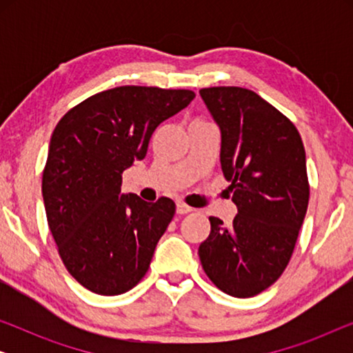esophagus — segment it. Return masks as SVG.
I'll return each mask as SVG.
<instances>
[{"label":"esophagus","mask_w":353,"mask_h":353,"mask_svg":"<svg viewBox=\"0 0 353 353\" xmlns=\"http://www.w3.org/2000/svg\"><path fill=\"white\" fill-rule=\"evenodd\" d=\"M194 209H192V207H190V205H186L185 202H178L176 204V214H180V215H185V214H190V212H192Z\"/></svg>","instance_id":"esophagus-1"}]
</instances>
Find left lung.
<instances>
[{
    "instance_id": "8db88e82",
    "label": "left lung",
    "mask_w": 353,
    "mask_h": 353,
    "mask_svg": "<svg viewBox=\"0 0 353 353\" xmlns=\"http://www.w3.org/2000/svg\"><path fill=\"white\" fill-rule=\"evenodd\" d=\"M199 93L220 127L221 170L238 207L233 225L210 216L199 259L220 291L252 297L281 276L294 252L310 196L305 149L296 125L254 91Z\"/></svg>"
}]
</instances>
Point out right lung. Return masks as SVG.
<instances>
[{
	"label": "right lung",
	"mask_w": 353,
	"mask_h": 353,
	"mask_svg": "<svg viewBox=\"0 0 353 353\" xmlns=\"http://www.w3.org/2000/svg\"><path fill=\"white\" fill-rule=\"evenodd\" d=\"M191 90L117 86L72 108L52 132L41 192L67 272L101 296L141 281L175 202L123 194L122 173L146 157L154 130L194 99Z\"/></svg>",
	"instance_id": "1"
}]
</instances>
